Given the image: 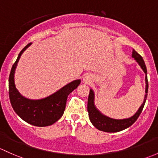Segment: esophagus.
Instances as JSON below:
<instances>
[{"label": "esophagus", "instance_id": "1", "mask_svg": "<svg viewBox=\"0 0 158 158\" xmlns=\"http://www.w3.org/2000/svg\"><path fill=\"white\" fill-rule=\"evenodd\" d=\"M83 80H84L85 82H89V81H90V78H89V76H85L84 79H83Z\"/></svg>", "mask_w": 158, "mask_h": 158}]
</instances>
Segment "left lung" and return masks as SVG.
I'll return each mask as SVG.
<instances>
[{
  "instance_id": "obj_1",
  "label": "left lung",
  "mask_w": 158,
  "mask_h": 158,
  "mask_svg": "<svg viewBox=\"0 0 158 158\" xmlns=\"http://www.w3.org/2000/svg\"><path fill=\"white\" fill-rule=\"evenodd\" d=\"M132 57L135 60L136 62L139 64V65L141 66L142 70L145 73V95L144 101L142 105L140 106L137 112L134 114L132 117H129L127 119H116L110 118V117H107L104 115L102 113L98 110L97 107L94 105V94L92 89H90L89 92V99H88V112H89V117L90 119L91 123L93 124L94 127L97 128L99 130L103 131L106 132H117L122 131L123 129H127L128 127H131L134 123L135 122L136 119L139 117V115L142 113L143 110L144 106H145L146 98L148 95V82L147 77V69L144 60L142 59V56L139 55L137 52L133 50L132 51Z\"/></svg>"
}]
</instances>
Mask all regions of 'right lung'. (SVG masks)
Listing matches in <instances>:
<instances>
[{"label":"right lung","instance_id":"1","mask_svg":"<svg viewBox=\"0 0 158 158\" xmlns=\"http://www.w3.org/2000/svg\"><path fill=\"white\" fill-rule=\"evenodd\" d=\"M28 44L18 55L9 76V96L11 105L18 116L31 125L48 127L56 123L64 114L68 95L80 84V79L66 85L51 95L39 100H31L23 97L16 89L14 74L21 55L29 46Z\"/></svg>","mask_w":158,"mask_h":158}]
</instances>
